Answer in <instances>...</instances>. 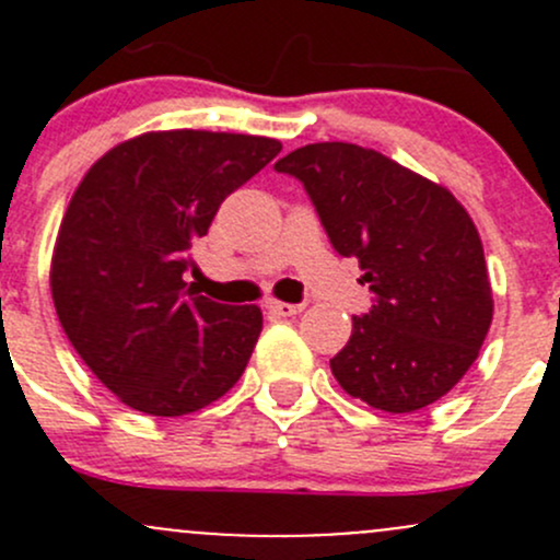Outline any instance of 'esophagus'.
Wrapping results in <instances>:
<instances>
[{"instance_id":"esophagus-1","label":"esophagus","mask_w":560,"mask_h":560,"mask_svg":"<svg viewBox=\"0 0 560 560\" xmlns=\"http://www.w3.org/2000/svg\"><path fill=\"white\" fill-rule=\"evenodd\" d=\"M268 308L270 314H276V316H295V314H301L303 308V303H281V301H268Z\"/></svg>"}]
</instances>
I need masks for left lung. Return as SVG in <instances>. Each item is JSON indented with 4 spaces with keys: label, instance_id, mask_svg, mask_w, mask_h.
I'll use <instances>...</instances> for the list:
<instances>
[{
    "label": "left lung",
    "instance_id": "1",
    "mask_svg": "<svg viewBox=\"0 0 560 560\" xmlns=\"http://www.w3.org/2000/svg\"><path fill=\"white\" fill-rule=\"evenodd\" d=\"M306 186L332 248L358 257L376 295L352 316L330 371L389 415L425 409L477 360L493 322L482 241L442 184L354 143H312L276 162Z\"/></svg>",
    "mask_w": 560,
    "mask_h": 560
}]
</instances>
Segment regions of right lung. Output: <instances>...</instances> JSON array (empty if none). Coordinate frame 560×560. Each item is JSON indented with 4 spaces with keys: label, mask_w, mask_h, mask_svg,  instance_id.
Masks as SVG:
<instances>
[{
    "label": "right lung",
    "mask_w": 560,
    "mask_h": 560,
    "mask_svg": "<svg viewBox=\"0 0 560 560\" xmlns=\"http://www.w3.org/2000/svg\"><path fill=\"white\" fill-rule=\"evenodd\" d=\"M281 143L167 129L113 145L78 184L50 259L67 338L132 409L180 417L222 398L254 352L259 306H224L186 287L191 244Z\"/></svg>",
    "instance_id": "right-lung-1"
}]
</instances>
